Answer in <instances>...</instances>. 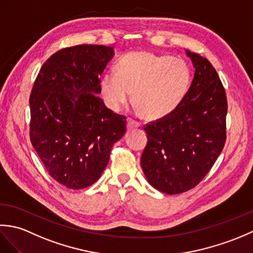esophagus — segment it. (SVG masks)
<instances>
[{
	"label": "esophagus",
	"mask_w": 253,
	"mask_h": 253,
	"mask_svg": "<svg viewBox=\"0 0 253 253\" xmlns=\"http://www.w3.org/2000/svg\"><path fill=\"white\" fill-rule=\"evenodd\" d=\"M139 126H140V123L135 121V120H131V118H129V120L127 121L128 130H131V129H133V128H138Z\"/></svg>",
	"instance_id": "esophagus-1"
}]
</instances>
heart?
<instances>
[{
    "mask_svg": "<svg viewBox=\"0 0 253 253\" xmlns=\"http://www.w3.org/2000/svg\"><path fill=\"white\" fill-rule=\"evenodd\" d=\"M117 72H106L101 89L106 103L120 111L129 101L147 118H161L184 100L190 85V69L180 58L149 52H131L120 58Z\"/></svg>",
    "mask_w": 253,
    "mask_h": 253,
    "instance_id": "1",
    "label": "heart"
}]
</instances>
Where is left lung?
<instances>
[{
    "mask_svg": "<svg viewBox=\"0 0 253 253\" xmlns=\"http://www.w3.org/2000/svg\"><path fill=\"white\" fill-rule=\"evenodd\" d=\"M196 68L184 100L147 124L141 168L150 185L168 195L195 188L215 163L226 141L227 99L215 68L187 51Z\"/></svg>",
    "mask_w": 253,
    "mask_h": 253,
    "instance_id": "obj_1",
    "label": "left lung"
}]
</instances>
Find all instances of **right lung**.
Here are the masks:
<instances>
[{
	"label": "right lung",
	"instance_id": "right-lung-1",
	"mask_svg": "<svg viewBox=\"0 0 253 253\" xmlns=\"http://www.w3.org/2000/svg\"><path fill=\"white\" fill-rule=\"evenodd\" d=\"M113 55L112 46L65 47L42 65L31 90V144L52 178L69 189L94 184L126 132V117L98 95Z\"/></svg>",
	"mask_w": 253,
	"mask_h": 253
}]
</instances>
